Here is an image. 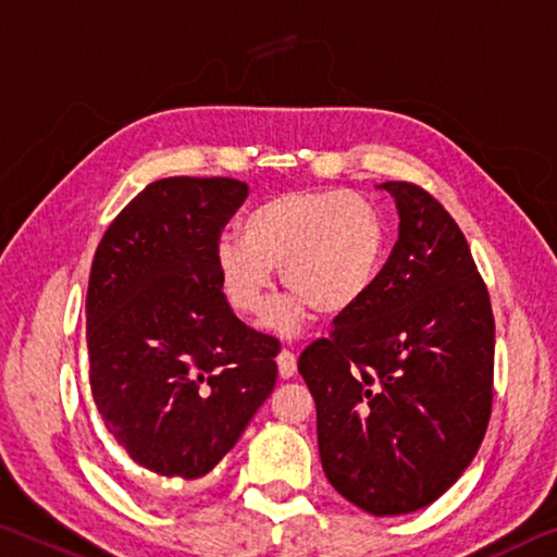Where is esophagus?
Masks as SVG:
<instances>
[{
	"label": "esophagus",
	"mask_w": 557,
	"mask_h": 557,
	"mask_svg": "<svg viewBox=\"0 0 557 557\" xmlns=\"http://www.w3.org/2000/svg\"><path fill=\"white\" fill-rule=\"evenodd\" d=\"M277 369H280V376L282 379L295 376V372H297V357L293 355V351H289V349H282L280 351V355H277Z\"/></svg>",
	"instance_id": "esophagus-1"
}]
</instances>
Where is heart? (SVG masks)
Returning a JSON list of instances; mask_svg holds the SVG:
<instances>
[{
  "label": "heart",
  "mask_w": 557,
  "mask_h": 557,
  "mask_svg": "<svg viewBox=\"0 0 557 557\" xmlns=\"http://www.w3.org/2000/svg\"><path fill=\"white\" fill-rule=\"evenodd\" d=\"M240 236L223 235L213 262L220 293L243 317H260L272 302L275 272L289 293L272 317L289 334L314 307L349 312L369 293L384 252L379 210L357 193L293 190L264 200L243 218Z\"/></svg>",
  "instance_id": "b5f03b06"
}]
</instances>
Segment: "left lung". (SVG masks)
<instances>
[{
  "mask_svg": "<svg viewBox=\"0 0 557 557\" xmlns=\"http://www.w3.org/2000/svg\"><path fill=\"white\" fill-rule=\"evenodd\" d=\"M399 240L369 293L299 355L326 479L372 516L426 508L479 451L493 401L491 299L444 206L389 181Z\"/></svg>",
  "mask_w": 557,
  "mask_h": 557,
  "instance_id": "8db88e82",
  "label": "left lung"
}]
</instances>
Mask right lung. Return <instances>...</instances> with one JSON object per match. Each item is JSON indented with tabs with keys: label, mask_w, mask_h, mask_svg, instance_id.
<instances>
[{
	"label": "right lung",
	"mask_w": 557,
	"mask_h": 557,
	"mask_svg": "<svg viewBox=\"0 0 557 557\" xmlns=\"http://www.w3.org/2000/svg\"><path fill=\"white\" fill-rule=\"evenodd\" d=\"M245 198L233 178L156 181L94 255V404L126 454L168 479L213 471L277 382L280 342L237 320L215 275V243Z\"/></svg>",
	"instance_id": "1"
}]
</instances>
